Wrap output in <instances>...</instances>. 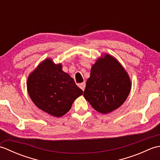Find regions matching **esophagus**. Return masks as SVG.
Segmentation results:
<instances>
[{"mask_svg": "<svg viewBox=\"0 0 160 160\" xmlns=\"http://www.w3.org/2000/svg\"><path fill=\"white\" fill-rule=\"evenodd\" d=\"M85 86H86V83L85 82H82V83H81L80 85H79V87H80V88L81 89H82L83 91H84V89H85Z\"/></svg>", "mask_w": 160, "mask_h": 160, "instance_id": "1", "label": "esophagus"}]
</instances>
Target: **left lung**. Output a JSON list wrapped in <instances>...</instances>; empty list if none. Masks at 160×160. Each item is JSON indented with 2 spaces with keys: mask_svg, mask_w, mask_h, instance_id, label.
I'll return each mask as SVG.
<instances>
[{
  "mask_svg": "<svg viewBox=\"0 0 160 160\" xmlns=\"http://www.w3.org/2000/svg\"><path fill=\"white\" fill-rule=\"evenodd\" d=\"M131 89L124 67L114 57L104 54L91 67L83 96L95 110L107 114L124 102Z\"/></svg>",
  "mask_w": 160,
  "mask_h": 160,
  "instance_id": "left-lung-1",
  "label": "left lung"
}]
</instances>
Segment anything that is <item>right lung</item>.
I'll use <instances>...</instances> for the list:
<instances>
[{"instance_id": "right-lung-1", "label": "right lung", "mask_w": 160, "mask_h": 160, "mask_svg": "<svg viewBox=\"0 0 160 160\" xmlns=\"http://www.w3.org/2000/svg\"><path fill=\"white\" fill-rule=\"evenodd\" d=\"M62 68L61 64L47 58L29 74L27 82L29 96L36 106L57 118L66 114L83 93Z\"/></svg>"}]
</instances>
